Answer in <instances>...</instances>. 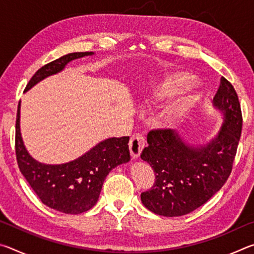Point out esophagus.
<instances>
[{"label": "esophagus", "instance_id": "34e87169", "mask_svg": "<svg viewBox=\"0 0 254 254\" xmlns=\"http://www.w3.org/2000/svg\"><path fill=\"white\" fill-rule=\"evenodd\" d=\"M145 145V140L142 134H134L131 136L130 142H128V149H130L131 157L133 159H137L140 157L141 152Z\"/></svg>", "mask_w": 254, "mask_h": 254}]
</instances>
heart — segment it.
<instances>
[{
	"label": "heart",
	"instance_id": "1",
	"mask_svg": "<svg viewBox=\"0 0 254 254\" xmlns=\"http://www.w3.org/2000/svg\"><path fill=\"white\" fill-rule=\"evenodd\" d=\"M195 83V77L187 71H176L162 76L160 79L154 81L151 101L156 104L168 102L173 100L174 97L186 92L188 88L194 86ZM186 110V107H180L178 110L170 112L168 117H167V123L173 126V124L179 122V120L184 117Z\"/></svg>",
	"mask_w": 254,
	"mask_h": 254
}]
</instances>
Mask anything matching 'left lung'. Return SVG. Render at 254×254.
Listing matches in <instances>:
<instances>
[{"label": "left lung", "instance_id": "left-lung-1", "mask_svg": "<svg viewBox=\"0 0 254 254\" xmlns=\"http://www.w3.org/2000/svg\"><path fill=\"white\" fill-rule=\"evenodd\" d=\"M214 106L223 114L221 130L204 145L192 147L173 130L148 133V147L141 159L156 175L151 189L141 201L161 216H183L204 205L226 183L242 131L238 94L229 80L221 78Z\"/></svg>", "mask_w": 254, "mask_h": 254}]
</instances>
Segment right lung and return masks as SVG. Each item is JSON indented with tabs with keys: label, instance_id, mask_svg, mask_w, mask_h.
Instances as JSON below:
<instances>
[{
	"label": "right lung",
	"instance_id": "1",
	"mask_svg": "<svg viewBox=\"0 0 254 254\" xmlns=\"http://www.w3.org/2000/svg\"><path fill=\"white\" fill-rule=\"evenodd\" d=\"M94 53H72L42 66L25 87L28 92L48 76L62 71L68 63ZM128 136L110 137L97 143L75 160L62 165H46L30 156L20 131V103L15 123V154L21 174L40 200L65 214L87 212L97 203L103 183L112 169L130 161Z\"/></svg>",
	"mask_w": 254,
	"mask_h": 254
}]
</instances>
